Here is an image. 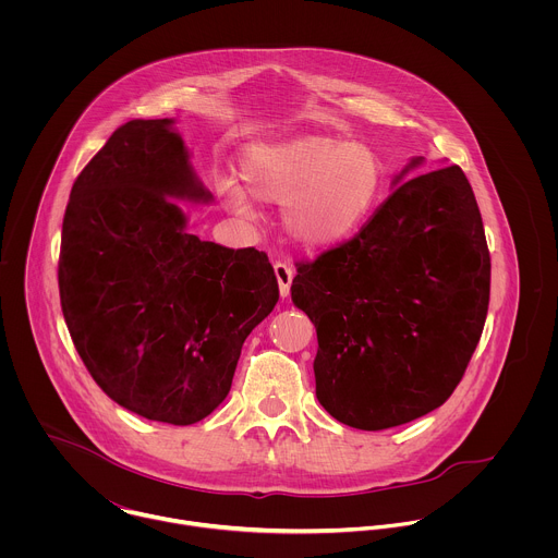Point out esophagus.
<instances>
[{
	"label": "esophagus",
	"mask_w": 558,
	"mask_h": 558,
	"mask_svg": "<svg viewBox=\"0 0 558 558\" xmlns=\"http://www.w3.org/2000/svg\"><path fill=\"white\" fill-rule=\"evenodd\" d=\"M275 268V277H277V283H279V294L286 299L290 294V286H292V279H294V270L290 266L288 259H275L272 264Z\"/></svg>",
	"instance_id": "1"
}]
</instances>
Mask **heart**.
<instances>
[{
    "instance_id": "heart-1",
    "label": "heart",
    "mask_w": 558,
    "mask_h": 558,
    "mask_svg": "<svg viewBox=\"0 0 558 558\" xmlns=\"http://www.w3.org/2000/svg\"><path fill=\"white\" fill-rule=\"evenodd\" d=\"M246 191L268 204L286 206L294 239L322 246L348 239L376 208L385 167L367 144L307 135L275 146L248 148L242 159ZM246 191L228 182V204L248 213Z\"/></svg>"
}]
</instances>
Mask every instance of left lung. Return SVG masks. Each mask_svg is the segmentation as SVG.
<instances>
[{
    "label": "left lung",
    "mask_w": 558,
    "mask_h": 558,
    "mask_svg": "<svg viewBox=\"0 0 558 558\" xmlns=\"http://www.w3.org/2000/svg\"><path fill=\"white\" fill-rule=\"evenodd\" d=\"M292 303L316 326V396L330 416L380 432L442 405L489 303V251L464 171L399 184L359 234L296 262Z\"/></svg>",
    "instance_id": "1"
}]
</instances>
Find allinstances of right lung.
<instances>
[{"mask_svg": "<svg viewBox=\"0 0 558 558\" xmlns=\"http://www.w3.org/2000/svg\"><path fill=\"white\" fill-rule=\"evenodd\" d=\"M169 124L126 122L81 169L58 283L94 383L140 416L191 425L228 398L242 343L277 305L279 286L264 251L184 232L169 195H210Z\"/></svg>", "mask_w": 558, "mask_h": 558, "instance_id": "obj_1", "label": "right lung"}]
</instances>
